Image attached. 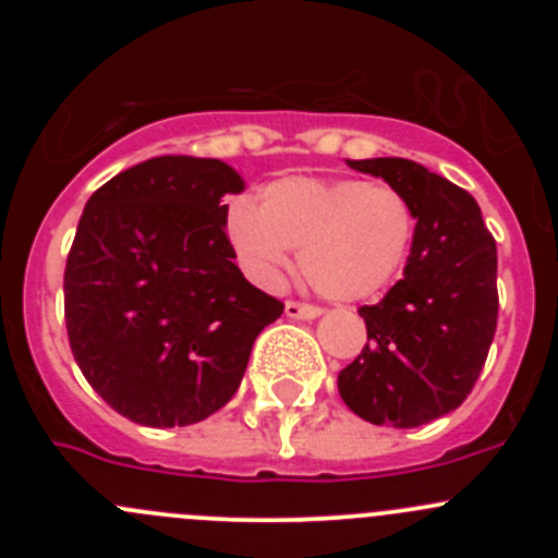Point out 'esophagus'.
Returning <instances> with one entry per match:
<instances>
[{
  "label": "esophagus",
  "instance_id": "esophagus-1",
  "mask_svg": "<svg viewBox=\"0 0 558 558\" xmlns=\"http://www.w3.org/2000/svg\"><path fill=\"white\" fill-rule=\"evenodd\" d=\"M286 315H289V318L311 320V318H318V315H320V307H315V305H305V302H294V300H289V302H286Z\"/></svg>",
  "mask_w": 558,
  "mask_h": 558
}]
</instances>
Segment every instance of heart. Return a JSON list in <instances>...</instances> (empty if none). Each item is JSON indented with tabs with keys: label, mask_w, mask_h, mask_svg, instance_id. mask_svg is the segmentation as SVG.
Returning <instances> with one entry per match:
<instances>
[{
	"label": "heart",
	"mask_w": 558,
	"mask_h": 558,
	"mask_svg": "<svg viewBox=\"0 0 558 558\" xmlns=\"http://www.w3.org/2000/svg\"><path fill=\"white\" fill-rule=\"evenodd\" d=\"M227 234L258 283L275 286L302 251V272L318 294L367 300L408 262L415 213L402 191L342 178H283L264 185L258 207L238 199Z\"/></svg>",
	"instance_id": "b5f03b06"
}]
</instances>
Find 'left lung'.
<instances>
[{"label": "left lung", "mask_w": 558, "mask_h": 558, "mask_svg": "<svg viewBox=\"0 0 558 558\" xmlns=\"http://www.w3.org/2000/svg\"><path fill=\"white\" fill-rule=\"evenodd\" d=\"M348 167L384 178L415 213L404 275L378 305L359 307L367 345L337 375L359 418L413 429L451 413L475 386L497 331V243L477 202L410 159Z\"/></svg>", "instance_id": "obj_1"}]
</instances>
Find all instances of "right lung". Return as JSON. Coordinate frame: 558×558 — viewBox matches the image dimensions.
<instances>
[{"label": "right lung", "instance_id": "right-lung-1", "mask_svg": "<svg viewBox=\"0 0 558 558\" xmlns=\"http://www.w3.org/2000/svg\"><path fill=\"white\" fill-rule=\"evenodd\" d=\"M243 189L218 159L156 156L86 202L64 269L66 335L94 391L134 424L221 410L283 313L234 264L223 196Z\"/></svg>", "mask_w": 558, "mask_h": 558}]
</instances>
